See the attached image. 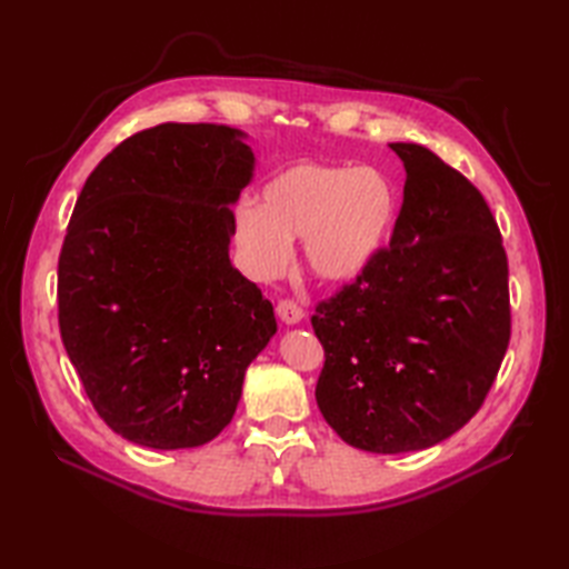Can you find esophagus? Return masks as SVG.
<instances>
[{
	"instance_id": "obj_1",
	"label": "esophagus",
	"mask_w": 569,
	"mask_h": 569,
	"mask_svg": "<svg viewBox=\"0 0 569 569\" xmlns=\"http://www.w3.org/2000/svg\"><path fill=\"white\" fill-rule=\"evenodd\" d=\"M276 312H278V318H281L286 325H296V322H300L303 320V308H300L293 298H283L281 303L276 306Z\"/></svg>"
}]
</instances>
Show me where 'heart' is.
Returning a JSON list of instances; mask_svg holds the SVG:
<instances>
[{"instance_id": "b5f03b06", "label": "heart", "mask_w": 569, "mask_h": 569, "mask_svg": "<svg viewBox=\"0 0 569 569\" xmlns=\"http://www.w3.org/2000/svg\"><path fill=\"white\" fill-rule=\"evenodd\" d=\"M398 196L379 168L300 161L266 180L259 204L234 212V239L249 273L283 271L291 239L303 237L308 269L349 281L377 259L396 222Z\"/></svg>"}]
</instances>
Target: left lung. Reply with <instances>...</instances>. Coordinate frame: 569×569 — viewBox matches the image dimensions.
<instances>
[{"label": "left lung", "mask_w": 569, "mask_h": 569, "mask_svg": "<svg viewBox=\"0 0 569 569\" xmlns=\"http://www.w3.org/2000/svg\"><path fill=\"white\" fill-rule=\"evenodd\" d=\"M389 247L320 300L322 418L367 452L426 450L485 403L511 340L509 261L485 196L420 143Z\"/></svg>", "instance_id": "8db88e82"}]
</instances>
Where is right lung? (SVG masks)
<instances>
[{
  "mask_svg": "<svg viewBox=\"0 0 569 569\" xmlns=\"http://www.w3.org/2000/svg\"><path fill=\"white\" fill-rule=\"evenodd\" d=\"M239 129L137 131L84 180L58 259V325L98 416L153 450L210 442L276 335L257 283L229 261L253 173Z\"/></svg>",
  "mask_w": 569,
  "mask_h": 569,
  "instance_id": "1",
  "label": "right lung"
}]
</instances>
